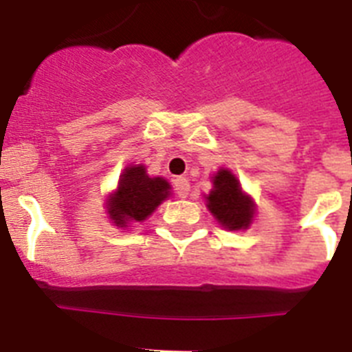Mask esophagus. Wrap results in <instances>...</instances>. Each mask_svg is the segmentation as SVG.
<instances>
[{
	"instance_id": "34e87169",
	"label": "esophagus",
	"mask_w": 352,
	"mask_h": 352,
	"mask_svg": "<svg viewBox=\"0 0 352 352\" xmlns=\"http://www.w3.org/2000/svg\"><path fill=\"white\" fill-rule=\"evenodd\" d=\"M175 193L177 197H181V199H186V197L190 195V182H188L186 177L175 179Z\"/></svg>"
}]
</instances>
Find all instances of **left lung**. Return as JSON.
Segmentation results:
<instances>
[{
    "label": "left lung",
    "mask_w": 352,
    "mask_h": 352,
    "mask_svg": "<svg viewBox=\"0 0 352 352\" xmlns=\"http://www.w3.org/2000/svg\"><path fill=\"white\" fill-rule=\"evenodd\" d=\"M206 202L212 217L217 218L223 229L240 231V229H249L252 223L256 206L249 195L243 193L234 173L227 168H221L214 173L212 190L206 197Z\"/></svg>",
    "instance_id": "8db88e82"
}]
</instances>
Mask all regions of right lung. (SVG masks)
I'll return each instance as SVG.
<instances>
[{"label": "right lung", "instance_id": "1", "mask_svg": "<svg viewBox=\"0 0 352 352\" xmlns=\"http://www.w3.org/2000/svg\"><path fill=\"white\" fill-rule=\"evenodd\" d=\"M170 195V184L162 177H150L143 164L126 166L120 175L118 190L107 199L112 223L129 227L144 221Z\"/></svg>", "mask_w": 352, "mask_h": 352}]
</instances>
